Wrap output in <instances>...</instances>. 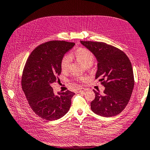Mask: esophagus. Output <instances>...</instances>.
<instances>
[{
    "label": "esophagus",
    "mask_w": 150,
    "mask_h": 150,
    "mask_svg": "<svg viewBox=\"0 0 150 150\" xmlns=\"http://www.w3.org/2000/svg\"><path fill=\"white\" fill-rule=\"evenodd\" d=\"M86 90V89L83 88H79L78 89V91L79 92H83V91H84Z\"/></svg>",
    "instance_id": "obj_1"
}]
</instances>
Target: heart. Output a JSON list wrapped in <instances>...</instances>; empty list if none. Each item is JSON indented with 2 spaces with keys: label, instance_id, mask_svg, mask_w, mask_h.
I'll return each mask as SVG.
<instances>
[{
  "label": "heart",
  "instance_id": "heart-1",
  "mask_svg": "<svg viewBox=\"0 0 150 150\" xmlns=\"http://www.w3.org/2000/svg\"><path fill=\"white\" fill-rule=\"evenodd\" d=\"M75 57L79 62L84 64L88 69H90L93 67L94 55L88 49L84 48V47H80L77 49L75 52ZM71 57L68 54H66L62 57L61 61H60V68H61L62 71H68L70 64H71ZM86 79L87 77L85 76H81V77L76 78L75 80L82 82L86 80Z\"/></svg>",
  "mask_w": 150,
  "mask_h": 150
}]
</instances>
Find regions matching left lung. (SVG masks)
Here are the masks:
<instances>
[{"mask_svg":"<svg viewBox=\"0 0 150 150\" xmlns=\"http://www.w3.org/2000/svg\"><path fill=\"white\" fill-rule=\"evenodd\" d=\"M81 42L96 57L98 69L95 79L105 87L103 95L93 90L91 109L98 115L110 117L124 110L132 96L134 76L129 58L117 47L102 42Z\"/></svg>","mask_w":150,"mask_h":150,"instance_id":"obj_1","label":"left lung"}]
</instances>
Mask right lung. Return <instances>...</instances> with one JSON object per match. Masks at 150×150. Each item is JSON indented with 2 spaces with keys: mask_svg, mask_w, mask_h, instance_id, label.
<instances>
[{
  "mask_svg": "<svg viewBox=\"0 0 150 150\" xmlns=\"http://www.w3.org/2000/svg\"><path fill=\"white\" fill-rule=\"evenodd\" d=\"M65 40H51L35 47L28 57L22 75V88L30 106L43 119L63 117L71 106L75 93L67 90L55 95L50 84L61 73L60 61L75 46Z\"/></svg>",
  "mask_w": 150,
  "mask_h": 150,
  "instance_id": "1",
  "label": "right lung"
}]
</instances>
